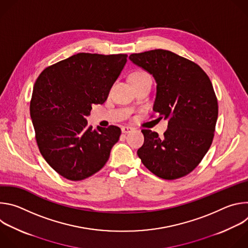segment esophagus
Listing matches in <instances>:
<instances>
[{"label": "esophagus", "instance_id": "34e87169", "mask_svg": "<svg viewBox=\"0 0 248 248\" xmlns=\"http://www.w3.org/2000/svg\"><path fill=\"white\" fill-rule=\"evenodd\" d=\"M132 130H133V127H131V126H123L122 127V132L123 133H128Z\"/></svg>", "mask_w": 248, "mask_h": 248}]
</instances>
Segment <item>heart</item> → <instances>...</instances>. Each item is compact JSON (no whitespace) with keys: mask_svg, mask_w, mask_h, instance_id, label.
Returning a JSON list of instances; mask_svg holds the SVG:
<instances>
[{"mask_svg":"<svg viewBox=\"0 0 248 248\" xmlns=\"http://www.w3.org/2000/svg\"><path fill=\"white\" fill-rule=\"evenodd\" d=\"M146 77H149L146 73L144 72H136L134 73L132 76H131V80L132 79H137V78H146Z\"/></svg>","mask_w":248,"mask_h":248,"instance_id":"obj_1","label":"heart"}]
</instances>
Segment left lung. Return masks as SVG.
Instances as JSON below:
<instances>
[{"label":"left lung","mask_w":248,"mask_h":248,"mask_svg":"<svg viewBox=\"0 0 248 248\" xmlns=\"http://www.w3.org/2000/svg\"><path fill=\"white\" fill-rule=\"evenodd\" d=\"M129 60L153 76V110L168 120L163 137L142 129L144 143L137 155L159 178L180 179L198 166L213 141L218 119L213 85L198 64L170 51L131 54Z\"/></svg>","instance_id":"obj_1"}]
</instances>
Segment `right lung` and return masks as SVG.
<instances>
[{
    "label": "right lung",
    "mask_w": 248,
    "mask_h": 248,
    "mask_svg": "<svg viewBox=\"0 0 248 248\" xmlns=\"http://www.w3.org/2000/svg\"><path fill=\"white\" fill-rule=\"evenodd\" d=\"M127 55L79 53L45 68L34 84L30 117L39 150L59 174L81 181L107 163L120 127L87 124L93 104H103Z\"/></svg>",
    "instance_id": "right-lung-1"
}]
</instances>
